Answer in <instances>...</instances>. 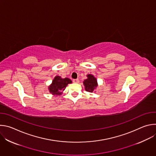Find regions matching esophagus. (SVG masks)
I'll return each instance as SVG.
<instances>
[{
  "instance_id": "esophagus-1",
  "label": "esophagus",
  "mask_w": 156,
  "mask_h": 156,
  "mask_svg": "<svg viewBox=\"0 0 156 156\" xmlns=\"http://www.w3.org/2000/svg\"><path fill=\"white\" fill-rule=\"evenodd\" d=\"M73 82L75 83H78L80 82V81L78 79H74V80H73Z\"/></svg>"
}]
</instances>
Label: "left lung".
<instances>
[{
  "label": "left lung",
  "mask_w": 156,
  "mask_h": 156,
  "mask_svg": "<svg viewBox=\"0 0 156 156\" xmlns=\"http://www.w3.org/2000/svg\"><path fill=\"white\" fill-rule=\"evenodd\" d=\"M87 78L83 81L84 89L87 92L93 93L98 86V82L96 78L91 74L87 75Z\"/></svg>",
  "instance_id": "left-lung-1"
}]
</instances>
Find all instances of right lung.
Listing matches in <instances>:
<instances>
[{
    "instance_id": "obj_1",
    "label": "right lung",
    "mask_w": 156,
    "mask_h": 156,
    "mask_svg": "<svg viewBox=\"0 0 156 156\" xmlns=\"http://www.w3.org/2000/svg\"><path fill=\"white\" fill-rule=\"evenodd\" d=\"M72 80L68 78H62L59 76H56L52 81V84L49 86V92L53 95H61L62 91L65 90L68 84L72 83Z\"/></svg>"
}]
</instances>
